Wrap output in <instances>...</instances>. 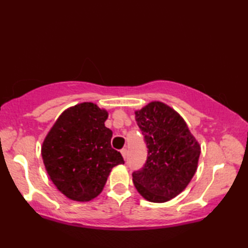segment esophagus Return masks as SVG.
<instances>
[{
    "mask_svg": "<svg viewBox=\"0 0 248 248\" xmlns=\"http://www.w3.org/2000/svg\"><path fill=\"white\" fill-rule=\"evenodd\" d=\"M121 155H123V156H124V159L125 160L127 159V155H128V150L125 149V148H124V149H121Z\"/></svg>",
    "mask_w": 248,
    "mask_h": 248,
    "instance_id": "esophagus-1",
    "label": "esophagus"
}]
</instances>
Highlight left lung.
<instances>
[{
	"instance_id": "1",
	"label": "left lung",
	"mask_w": 248,
	"mask_h": 248,
	"mask_svg": "<svg viewBox=\"0 0 248 248\" xmlns=\"http://www.w3.org/2000/svg\"><path fill=\"white\" fill-rule=\"evenodd\" d=\"M148 155L132 173L138 192L151 202H165L187 186L197 170L200 146L186 121L165 103L154 101L135 110Z\"/></svg>"
}]
</instances>
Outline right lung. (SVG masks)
Listing matches in <instances>:
<instances>
[{
  "instance_id": "add662e5",
  "label": "right lung",
  "mask_w": 248,
  "mask_h": 248,
  "mask_svg": "<svg viewBox=\"0 0 248 248\" xmlns=\"http://www.w3.org/2000/svg\"><path fill=\"white\" fill-rule=\"evenodd\" d=\"M108 112L83 102L62 112L41 147L44 164L59 191L76 202L102 192L112 168L124 164L110 146L113 132L104 125Z\"/></svg>"
}]
</instances>
